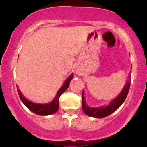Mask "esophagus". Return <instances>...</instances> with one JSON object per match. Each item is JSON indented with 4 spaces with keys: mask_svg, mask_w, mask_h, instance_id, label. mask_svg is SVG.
Wrapping results in <instances>:
<instances>
[{
    "mask_svg": "<svg viewBox=\"0 0 147 147\" xmlns=\"http://www.w3.org/2000/svg\"><path fill=\"white\" fill-rule=\"evenodd\" d=\"M76 72H77V74H78V75H82V71H81L80 69H78V68H77V69H76Z\"/></svg>",
    "mask_w": 147,
    "mask_h": 147,
    "instance_id": "1",
    "label": "esophagus"
}]
</instances>
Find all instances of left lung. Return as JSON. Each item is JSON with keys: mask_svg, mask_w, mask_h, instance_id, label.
I'll list each match as a JSON object with an SVG mask.
<instances>
[{"mask_svg": "<svg viewBox=\"0 0 147 147\" xmlns=\"http://www.w3.org/2000/svg\"><path fill=\"white\" fill-rule=\"evenodd\" d=\"M131 75V74H130ZM130 79V76H129ZM130 82L131 80H129L126 84V86L123 89L121 93L115 99L111 102V103L109 105L104 107H89L85 104L84 100V92H82V109L83 112L87 115H89L90 117L96 118H103L105 117H107L108 115H111L115 111H116L118 108L122 105L123 102H124L125 99L127 98V96L129 93L130 87Z\"/></svg>", "mask_w": 147, "mask_h": 147, "instance_id": "left-lung-1", "label": "left lung"}]
</instances>
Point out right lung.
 <instances>
[{
	"label": "right lung",
	"instance_id": "right-lung-1",
	"mask_svg": "<svg viewBox=\"0 0 147 147\" xmlns=\"http://www.w3.org/2000/svg\"><path fill=\"white\" fill-rule=\"evenodd\" d=\"M72 78H73V75H71L70 76L65 80L63 87L58 90V92L57 93V95H56L55 100H53V102H51L50 103L48 104H36L28 101L27 99H26L23 97V94L20 92V90H18V89H17L19 97H20V99L21 100V101L23 102V103L30 110L32 111V112L39 115H53V114L55 113V112L58 110L59 98H60V97L61 96V94H63L64 92L66 91L67 89L68 88V87H69V82H70Z\"/></svg>",
	"mask_w": 147,
	"mask_h": 147
}]
</instances>
